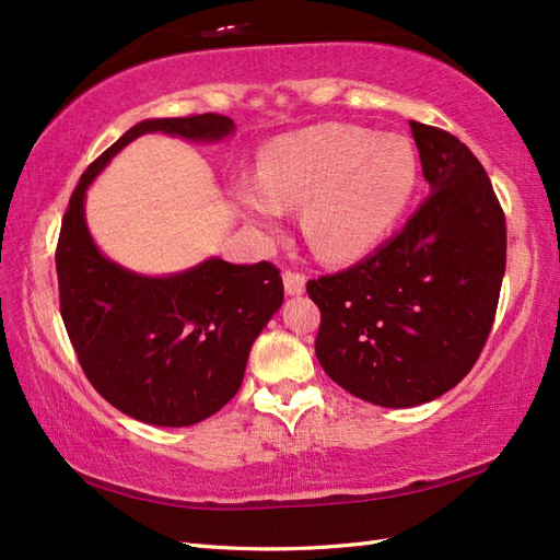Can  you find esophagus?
Listing matches in <instances>:
<instances>
[{
  "label": "esophagus",
  "mask_w": 560,
  "mask_h": 560,
  "mask_svg": "<svg viewBox=\"0 0 560 560\" xmlns=\"http://www.w3.org/2000/svg\"><path fill=\"white\" fill-rule=\"evenodd\" d=\"M282 282H284V292L290 296H299L306 292V276L296 273V270H282Z\"/></svg>",
  "instance_id": "1"
}]
</instances>
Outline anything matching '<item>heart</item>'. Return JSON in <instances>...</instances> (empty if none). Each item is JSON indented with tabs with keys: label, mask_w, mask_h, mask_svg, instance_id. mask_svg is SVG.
Returning a JSON list of instances; mask_svg holds the SVG:
<instances>
[{
	"label": "heart",
	"mask_w": 560,
	"mask_h": 560,
	"mask_svg": "<svg viewBox=\"0 0 560 560\" xmlns=\"http://www.w3.org/2000/svg\"><path fill=\"white\" fill-rule=\"evenodd\" d=\"M418 184L413 147L397 135L319 124L273 140L259 177L233 182V200L266 235L284 208L301 206V229L317 257L358 259L374 249L409 206Z\"/></svg>",
	"instance_id": "1"
}]
</instances>
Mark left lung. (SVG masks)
<instances>
[{
	"label": "left lung",
	"instance_id": "obj_1",
	"mask_svg": "<svg viewBox=\"0 0 560 560\" xmlns=\"http://www.w3.org/2000/svg\"><path fill=\"white\" fill-rule=\"evenodd\" d=\"M411 132L428 200L371 257L306 284L322 369L389 409L432 401L469 374L506 264L504 212L479 159L442 128L411 121Z\"/></svg>",
	"mask_w": 560,
	"mask_h": 560
}]
</instances>
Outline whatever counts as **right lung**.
Masks as SVG:
<instances>
[{"instance_id":"obj_1","label":"right lung","mask_w":560,"mask_h":560,"mask_svg":"<svg viewBox=\"0 0 560 560\" xmlns=\"http://www.w3.org/2000/svg\"><path fill=\"white\" fill-rule=\"evenodd\" d=\"M219 114L149 118L132 126L81 175L56 247L60 315L91 385L118 411L161 428H186L233 399L254 338L282 306L270 261L235 266L208 259L171 278H144L105 259L83 219L95 175L144 132L222 140Z\"/></svg>"}]
</instances>
